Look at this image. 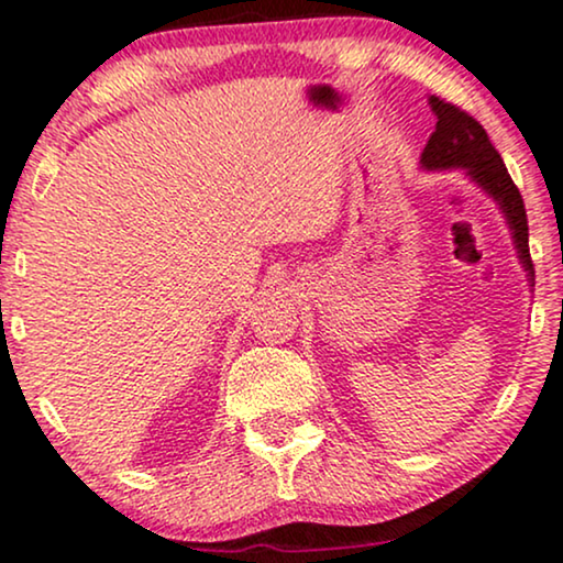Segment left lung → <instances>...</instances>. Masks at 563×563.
<instances>
[{
    "label": "left lung",
    "instance_id": "8db88e82",
    "mask_svg": "<svg viewBox=\"0 0 563 563\" xmlns=\"http://www.w3.org/2000/svg\"><path fill=\"white\" fill-rule=\"evenodd\" d=\"M428 103L439 122H435V133L428 137V145L422 148V169H464L473 183L481 185L496 200L506 217V224L511 229L519 263L527 271L530 287H536V268H532L530 242H527L530 238L527 234V211L517 185L511 183L509 172H506L501 154L494 148L483 124L464 109L439 99V96H430Z\"/></svg>",
    "mask_w": 563,
    "mask_h": 563
}]
</instances>
